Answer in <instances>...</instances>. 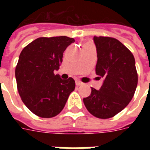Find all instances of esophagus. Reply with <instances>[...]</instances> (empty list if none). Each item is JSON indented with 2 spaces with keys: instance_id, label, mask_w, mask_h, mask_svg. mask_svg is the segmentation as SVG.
<instances>
[{
  "instance_id": "esophagus-1",
  "label": "esophagus",
  "mask_w": 150,
  "mask_h": 150,
  "mask_svg": "<svg viewBox=\"0 0 150 150\" xmlns=\"http://www.w3.org/2000/svg\"><path fill=\"white\" fill-rule=\"evenodd\" d=\"M75 84H76V86H82V85L84 84V83L81 82V81H79V80H77V81L75 82Z\"/></svg>"
}]
</instances>
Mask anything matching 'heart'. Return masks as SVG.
Returning <instances> with one entry per match:
<instances>
[{"label":"heart","instance_id":"b5f03b06","mask_svg":"<svg viewBox=\"0 0 150 150\" xmlns=\"http://www.w3.org/2000/svg\"><path fill=\"white\" fill-rule=\"evenodd\" d=\"M89 44H90V43H86L85 45H89Z\"/></svg>","mask_w":150,"mask_h":150}]
</instances>
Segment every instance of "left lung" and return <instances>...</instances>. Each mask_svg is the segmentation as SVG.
<instances>
[{
	"label": "left lung",
	"instance_id": "left-lung-1",
	"mask_svg": "<svg viewBox=\"0 0 150 150\" xmlns=\"http://www.w3.org/2000/svg\"><path fill=\"white\" fill-rule=\"evenodd\" d=\"M97 52L96 74L103 78L100 90L92 88L83 99L88 111L98 118L115 116L132 99L138 84L135 61L132 52L117 39L94 36Z\"/></svg>",
	"mask_w": 150,
	"mask_h": 150
}]
</instances>
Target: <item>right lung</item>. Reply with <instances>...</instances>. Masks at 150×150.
<instances>
[{"mask_svg":"<svg viewBox=\"0 0 150 150\" xmlns=\"http://www.w3.org/2000/svg\"><path fill=\"white\" fill-rule=\"evenodd\" d=\"M75 42L68 36L40 37L22 50L15 68L17 88L22 102L37 116L55 117L65 106L75 87L72 78L61 79L59 69L63 53Z\"/></svg>","mask_w":150,"mask_h":150,"instance_id":"obj_1","label":"right lung"}]
</instances>
